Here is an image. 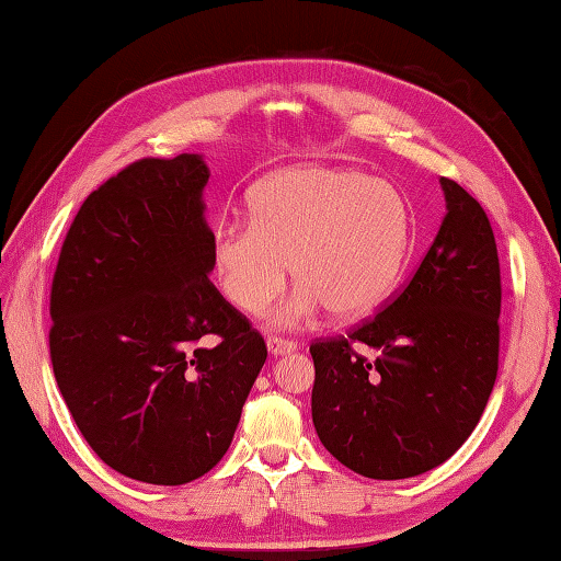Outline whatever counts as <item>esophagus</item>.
Wrapping results in <instances>:
<instances>
[{
	"mask_svg": "<svg viewBox=\"0 0 561 561\" xmlns=\"http://www.w3.org/2000/svg\"><path fill=\"white\" fill-rule=\"evenodd\" d=\"M267 350H270V354H274V356H284V354L296 352V342H294V340L277 337V335H270V337H267Z\"/></svg>",
	"mask_w": 561,
	"mask_h": 561,
	"instance_id": "1",
	"label": "esophagus"
}]
</instances>
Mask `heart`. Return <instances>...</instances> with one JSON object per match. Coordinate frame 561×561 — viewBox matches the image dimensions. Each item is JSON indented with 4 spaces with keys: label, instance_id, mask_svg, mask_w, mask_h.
<instances>
[{
    "label": "heart",
    "instance_id": "1",
    "mask_svg": "<svg viewBox=\"0 0 561 561\" xmlns=\"http://www.w3.org/2000/svg\"><path fill=\"white\" fill-rule=\"evenodd\" d=\"M410 243V209L396 185L340 169L272 175L250 197V221L217 226L211 262L238 311L260 313L287 287L289 265L301 284L277 323L296 325L328 306L356 318L396 287Z\"/></svg>",
    "mask_w": 561,
    "mask_h": 561
}]
</instances>
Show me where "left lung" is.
Wrapping results in <instances>:
<instances>
[{"label":"left lung","mask_w":561,"mask_h":561,"mask_svg":"<svg viewBox=\"0 0 561 561\" xmlns=\"http://www.w3.org/2000/svg\"><path fill=\"white\" fill-rule=\"evenodd\" d=\"M440 187L448 211L412 279L347 337L311 344L318 438L371 480L414 478L448 460L478 426L499 371L492 224L456 181L440 178Z\"/></svg>","instance_id":"8db88e82"}]
</instances>
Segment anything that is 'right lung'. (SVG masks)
<instances>
[{
  "label": "right lung",
  "mask_w": 561,
  "mask_h": 561,
  "mask_svg": "<svg viewBox=\"0 0 561 561\" xmlns=\"http://www.w3.org/2000/svg\"><path fill=\"white\" fill-rule=\"evenodd\" d=\"M197 153L139 159L83 199L50 289V359L81 436L125 478L185 484L229 450L267 344L209 282Z\"/></svg>",
  "instance_id": "add662e5"
}]
</instances>
